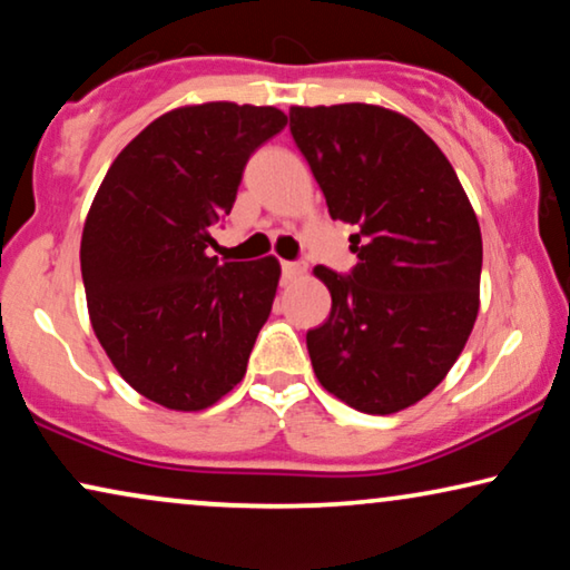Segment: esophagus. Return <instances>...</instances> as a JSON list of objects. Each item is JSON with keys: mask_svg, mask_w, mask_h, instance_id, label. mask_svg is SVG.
<instances>
[{"mask_svg": "<svg viewBox=\"0 0 570 570\" xmlns=\"http://www.w3.org/2000/svg\"><path fill=\"white\" fill-rule=\"evenodd\" d=\"M306 267L298 262H283V283H293V279H298Z\"/></svg>", "mask_w": 570, "mask_h": 570, "instance_id": "1", "label": "esophagus"}]
</instances>
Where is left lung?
<instances>
[{"mask_svg":"<svg viewBox=\"0 0 570 570\" xmlns=\"http://www.w3.org/2000/svg\"><path fill=\"white\" fill-rule=\"evenodd\" d=\"M291 135L332 220L353 225L350 275L316 267L330 318L306 345L326 392L392 415L456 363L480 308L478 217L439 145L407 116L368 104L291 108Z\"/></svg>","mask_w":570,"mask_h":570,"instance_id":"1","label":"left lung"}]
</instances>
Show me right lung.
I'll list each match as a JSON object with an SVG mask.
<instances>
[{
  "mask_svg": "<svg viewBox=\"0 0 570 570\" xmlns=\"http://www.w3.org/2000/svg\"><path fill=\"white\" fill-rule=\"evenodd\" d=\"M285 124L272 106L176 108L124 147L92 199L80 246L90 324L121 379L163 407L205 410L244 379L279 264H220L209 228Z\"/></svg>",
  "mask_w": 570,
  "mask_h": 570,
  "instance_id": "obj_1",
  "label": "right lung"
}]
</instances>
